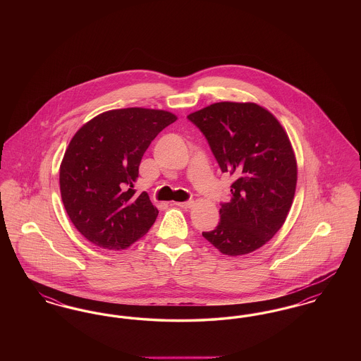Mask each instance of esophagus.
Listing matches in <instances>:
<instances>
[{
  "mask_svg": "<svg viewBox=\"0 0 361 361\" xmlns=\"http://www.w3.org/2000/svg\"><path fill=\"white\" fill-rule=\"evenodd\" d=\"M176 206L181 207V208H190L193 206V202L192 200H187V202H178V203H174Z\"/></svg>",
  "mask_w": 361,
  "mask_h": 361,
  "instance_id": "esophagus-1",
  "label": "esophagus"
}]
</instances>
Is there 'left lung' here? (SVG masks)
<instances>
[{
  "label": "left lung",
  "instance_id": "1",
  "mask_svg": "<svg viewBox=\"0 0 361 361\" xmlns=\"http://www.w3.org/2000/svg\"><path fill=\"white\" fill-rule=\"evenodd\" d=\"M221 171L235 177L221 221L203 237L227 256L252 253L284 224L296 188V161L281 124L253 103H215L188 116Z\"/></svg>",
  "mask_w": 361,
  "mask_h": 361
}]
</instances>
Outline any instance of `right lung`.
<instances>
[{
  "label": "right lung",
  "instance_id": "1",
  "mask_svg": "<svg viewBox=\"0 0 361 361\" xmlns=\"http://www.w3.org/2000/svg\"><path fill=\"white\" fill-rule=\"evenodd\" d=\"M176 116L159 109L104 112L70 140L61 164V196L70 221L96 246L127 249L154 224L149 195H135L140 159Z\"/></svg>",
  "mask_w": 361,
  "mask_h": 361
}]
</instances>
